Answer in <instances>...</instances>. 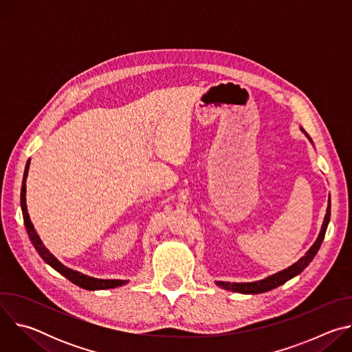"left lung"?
I'll use <instances>...</instances> for the list:
<instances>
[{"mask_svg": "<svg viewBox=\"0 0 352 352\" xmlns=\"http://www.w3.org/2000/svg\"><path fill=\"white\" fill-rule=\"evenodd\" d=\"M329 221H330V199H329L326 216H324L323 226H322V230L319 232L318 239L315 241V243L311 246V249L305 254V256L300 258L296 263H294L288 269H285L283 272H278V273H276L273 276H269L267 278L261 280V281H255V283H224V281H216V284L219 287H223L224 289H230V291H235V292H241V294H261V292H266V291H270L273 288L280 287L281 284L287 283L292 277L298 276L300 272H304V269L312 262V259L318 254V250H319V248H320V245L323 242V238H324Z\"/></svg>", "mask_w": 352, "mask_h": 352, "instance_id": "8db88e82", "label": "left lung"}]
</instances>
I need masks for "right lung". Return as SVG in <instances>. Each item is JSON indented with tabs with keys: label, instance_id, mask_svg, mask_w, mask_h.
Wrapping results in <instances>:
<instances>
[{
	"label": "right lung",
	"instance_id": "add662e5",
	"mask_svg": "<svg viewBox=\"0 0 352 352\" xmlns=\"http://www.w3.org/2000/svg\"><path fill=\"white\" fill-rule=\"evenodd\" d=\"M29 164L30 160L26 164L25 173H23V181H22V189H21V208H22V214H23V223L28 231V235L33 243V246L36 248V250L38 252V255L43 258V261L45 263H48L53 269H56L60 274H63L64 277H67L69 281H72L74 284L85 288V289H107V288H116L120 285L126 284V280H102V278H94V277H89L85 276L79 272H75L72 269L65 267L63 263H60L52 254L48 252V249L43 245L40 236L37 235L29 213H28V208H26V178H28V171H29Z\"/></svg>",
	"mask_w": 352,
	"mask_h": 352
}]
</instances>
